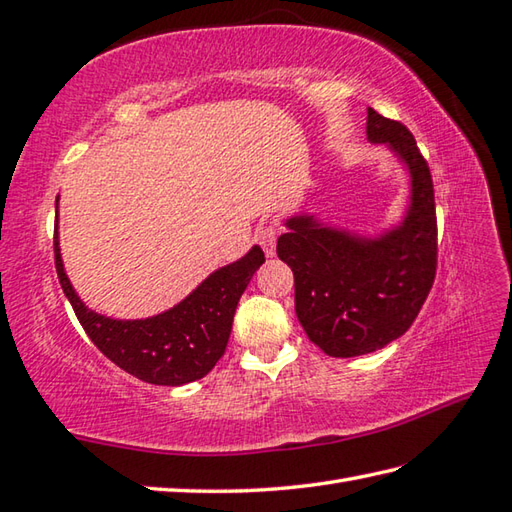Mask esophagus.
Here are the masks:
<instances>
[{
  "label": "esophagus",
  "mask_w": 512,
  "mask_h": 512,
  "mask_svg": "<svg viewBox=\"0 0 512 512\" xmlns=\"http://www.w3.org/2000/svg\"><path fill=\"white\" fill-rule=\"evenodd\" d=\"M275 239H277V226H275V222H266V224L259 226L257 242H259V246H262V250H264L268 257L275 255Z\"/></svg>",
  "instance_id": "esophagus-1"
}]
</instances>
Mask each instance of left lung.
<instances>
[{"mask_svg": "<svg viewBox=\"0 0 512 512\" xmlns=\"http://www.w3.org/2000/svg\"><path fill=\"white\" fill-rule=\"evenodd\" d=\"M370 142H388L413 177L404 224L357 239L288 219L277 255L295 275V313L310 342L330 357H355L402 337L422 310L437 273V213L430 168L410 130L368 108Z\"/></svg>", "mask_w": 512, "mask_h": 512, "instance_id": "left-lung-1", "label": "left lung"}]
</instances>
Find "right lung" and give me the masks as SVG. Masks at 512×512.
<instances>
[{
	"instance_id": "1",
	"label": "right lung",
	"mask_w": 512,
	"mask_h": 512,
	"mask_svg": "<svg viewBox=\"0 0 512 512\" xmlns=\"http://www.w3.org/2000/svg\"><path fill=\"white\" fill-rule=\"evenodd\" d=\"M53 246L59 284L90 342L126 373L157 386L195 382L215 368L226 353L239 297L266 259L262 248L255 246L239 262L215 270L175 308L157 317L122 322L93 313L75 295L59 257L57 224Z\"/></svg>"
}]
</instances>
